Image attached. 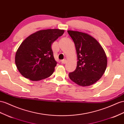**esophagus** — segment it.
<instances>
[{"mask_svg":"<svg viewBox=\"0 0 124 124\" xmlns=\"http://www.w3.org/2000/svg\"><path fill=\"white\" fill-rule=\"evenodd\" d=\"M66 62V60H63L61 61V63L62 64H65Z\"/></svg>","mask_w":124,"mask_h":124,"instance_id":"1","label":"esophagus"}]
</instances>
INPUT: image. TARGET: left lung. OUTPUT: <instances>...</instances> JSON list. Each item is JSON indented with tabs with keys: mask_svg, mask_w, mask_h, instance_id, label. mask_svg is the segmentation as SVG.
I'll return each instance as SVG.
<instances>
[{
	"mask_svg": "<svg viewBox=\"0 0 124 124\" xmlns=\"http://www.w3.org/2000/svg\"><path fill=\"white\" fill-rule=\"evenodd\" d=\"M75 44L78 60L75 71L69 73V78L82 86L93 84L100 80L107 67V57L98 41L87 33L68 30Z\"/></svg>",
	"mask_w": 124,
	"mask_h": 124,
	"instance_id": "obj_1",
	"label": "left lung"
}]
</instances>
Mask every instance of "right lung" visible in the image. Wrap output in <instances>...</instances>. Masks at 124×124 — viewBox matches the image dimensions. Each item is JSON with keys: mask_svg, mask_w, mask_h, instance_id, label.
<instances>
[{"mask_svg": "<svg viewBox=\"0 0 124 124\" xmlns=\"http://www.w3.org/2000/svg\"><path fill=\"white\" fill-rule=\"evenodd\" d=\"M64 32V30L58 29L42 30L27 37L15 56L16 65L21 74L35 81L50 77L57 64L51 44Z\"/></svg>", "mask_w": 124, "mask_h": 124, "instance_id": "add662e5", "label": "right lung"}]
</instances>
